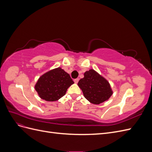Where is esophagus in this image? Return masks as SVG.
<instances>
[{"label": "esophagus", "mask_w": 152, "mask_h": 152, "mask_svg": "<svg viewBox=\"0 0 152 152\" xmlns=\"http://www.w3.org/2000/svg\"><path fill=\"white\" fill-rule=\"evenodd\" d=\"M79 80V79H74V82L77 84V83H78Z\"/></svg>", "instance_id": "1"}]
</instances>
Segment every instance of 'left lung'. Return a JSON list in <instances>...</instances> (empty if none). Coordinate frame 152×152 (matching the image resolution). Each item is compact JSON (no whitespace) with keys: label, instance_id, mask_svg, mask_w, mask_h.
Segmentation results:
<instances>
[{"label":"left lung","instance_id":"obj_1","mask_svg":"<svg viewBox=\"0 0 152 152\" xmlns=\"http://www.w3.org/2000/svg\"><path fill=\"white\" fill-rule=\"evenodd\" d=\"M78 86L84 97L95 104L108 100L113 94L108 82L92 69L84 73V77L79 81Z\"/></svg>","mask_w":152,"mask_h":152}]
</instances>
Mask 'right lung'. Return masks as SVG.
<instances>
[{
	"mask_svg": "<svg viewBox=\"0 0 152 152\" xmlns=\"http://www.w3.org/2000/svg\"><path fill=\"white\" fill-rule=\"evenodd\" d=\"M73 83L70 75L59 67L41 76L35 89L42 99L54 102L63 97L68 87Z\"/></svg>",
	"mask_w": 152,
	"mask_h": 152,
	"instance_id": "add662e5",
	"label": "right lung"
}]
</instances>
